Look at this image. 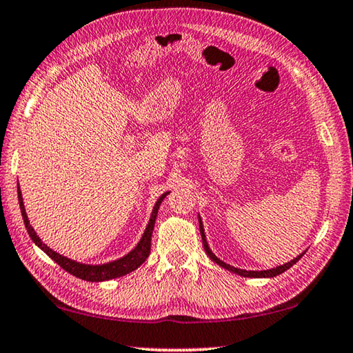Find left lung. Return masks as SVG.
Segmentation results:
<instances>
[{
  "instance_id": "8db88e82",
  "label": "left lung",
  "mask_w": 353,
  "mask_h": 353,
  "mask_svg": "<svg viewBox=\"0 0 353 353\" xmlns=\"http://www.w3.org/2000/svg\"><path fill=\"white\" fill-rule=\"evenodd\" d=\"M199 232H201L203 245H204V249H205V254L209 255V258L212 259V261H215L216 264L221 265V268L228 269V270H230V272H234V274H238V275H241V276H248V278H272V276H276V275L283 274V272H285L288 269H290L292 265H294V264L298 261V259H300V258L304 255V254L298 255L296 258L292 259L290 263H285V264H283V265H278V268L269 269V270H243V269H236V268H232V265H229V264L223 263L221 259H218L214 254H212V250L209 249V244H208V241H205V235H204V229H203V224H201V218H199Z\"/></svg>"
}]
</instances>
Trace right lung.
I'll return each mask as SVG.
<instances>
[{
	"label": "right lung",
	"instance_id": "add662e5",
	"mask_svg": "<svg viewBox=\"0 0 353 353\" xmlns=\"http://www.w3.org/2000/svg\"><path fill=\"white\" fill-rule=\"evenodd\" d=\"M168 194H169V192H165L164 195L159 196L154 210H152V216L149 219L148 228H145L144 235H143L141 239H139V243H138L137 248L132 250L130 254L117 259V261H112V263H108V264H101V265H89V264L77 263V261H73V259L65 258L63 255L57 254V252H53L52 249H49L48 245H46L41 241V239H39V236L37 235V232L33 230V228L29 224L28 215H26V210H24L21 190H19V188H18V201H19V209H21V215H23V219H24L26 229H28V234L30 235L32 241L35 243L39 249L44 250L46 254H48L58 265H61V268L65 272H69L70 275L77 276V278H81V280H85V281H92V283L97 281L98 283V281L112 280V278H118V276H123L125 274H129V272L138 269L139 265H141L145 261V259H148V256L150 254L152 232H154V225H155V219H157L159 204H161L163 199L168 196Z\"/></svg>",
	"mask_w": 353,
	"mask_h": 353
}]
</instances>
